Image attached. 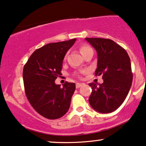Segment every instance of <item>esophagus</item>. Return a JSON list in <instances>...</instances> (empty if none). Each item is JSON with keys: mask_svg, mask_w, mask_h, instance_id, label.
<instances>
[{"mask_svg": "<svg viewBox=\"0 0 146 146\" xmlns=\"http://www.w3.org/2000/svg\"><path fill=\"white\" fill-rule=\"evenodd\" d=\"M83 85V84H82V83H76V87L77 89H78V88H79L80 87H81V85Z\"/></svg>", "mask_w": 146, "mask_h": 146, "instance_id": "obj_1", "label": "esophagus"}]
</instances>
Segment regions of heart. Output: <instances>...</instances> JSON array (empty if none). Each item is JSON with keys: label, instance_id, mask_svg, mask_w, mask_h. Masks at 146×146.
I'll return each mask as SVG.
<instances>
[{"label": "heart", "instance_id": "1", "mask_svg": "<svg viewBox=\"0 0 146 146\" xmlns=\"http://www.w3.org/2000/svg\"><path fill=\"white\" fill-rule=\"evenodd\" d=\"M90 48H91L90 47V46H86V45H83V46H80V53H81V54H83V53H84V52H85V51H87V50H89V49H90ZM86 72H87L86 70H82V71L80 72V74H77V76L80 77V74H85V73H86Z\"/></svg>", "mask_w": 146, "mask_h": 146}]
</instances>
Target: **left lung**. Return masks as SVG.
<instances>
[{"label":"left lung","instance_id":"left-lung-1","mask_svg":"<svg viewBox=\"0 0 146 146\" xmlns=\"http://www.w3.org/2000/svg\"><path fill=\"white\" fill-rule=\"evenodd\" d=\"M98 53L96 76L102 75V84L92 83L89 102L102 113L114 111L127 96L133 82L131 59L121 46L110 39L85 38Z\"/></svg>","mask_w":146,"mask_h":146}]
</instances>
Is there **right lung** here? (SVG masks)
Segmentation results:
<instances>
[{"label":"right lung","mask_w":146,"mask_h":146,"mask_svg":"<svg viewBox=\"0 0 146 146\" xmlns=\"http://www.w3.org/2000/svg\"><path fill=\"white\" fill-rule=\"evenodd\" d=\"M76 39L50 43L37 49L23 68L26 96L31 105L43 117L49 119L61 117L68 112L76 88L74 83L56 85L61 75L63 60Z\"/></svg>","instance_id":"add662e5"}]
</instances>
